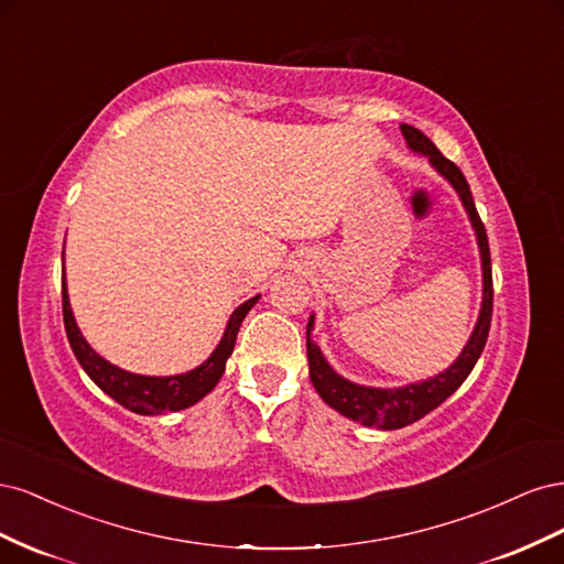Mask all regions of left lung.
Returning <instances> with one entry per match:
<instances>
[{
    "mask_svg": "<svg viewBox=\"0 0 564 564\" xmlns=\"http://www.w3.org/2000/svg\"><path fill=\"white\" fill-rule=\"evenodd\" d=\"M409 148L423 152L429 155L431 164L437 169V172L445 176L464 202V207L473 220V228L477 235V245H480L482 253V311L480 317H477L475 332L468 340V346L464 352L458 355V360L445 369L437 377L412 383L404 388H367V386H357L346 381L344 377L327 365L319 348L313 344L311 329H313V315L308 319V329H305V348H308V365H311V381L317 390V395L327 402L332 409H336L338 414H344L362 425H371V429H381V431H395L404 429V425L414 423L423 419L425 414H431L435 406L445 402L452 392L468 379V373L473 371L477 357H480L487 336H489V324H491V308H494V284H491V259H489V242H487V230L480 214L475 209V202L470 195V185L466 176L460 174V169L447 160L442 152L435 148V143L429 139V135L421 133L419 129L402 124L400 127Z\"/></svg>",
    "mask_w": 564,
    "mask_h": 564,
    "instance_id": "1",
    "label": "left lung"
}]
</instances>
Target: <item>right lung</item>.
<instances>
[{"mask_svg": "<svg viewBox=\"0 0 564 564\" xmlns=\"http://www.w3.org/2000/svg\"><path fill=\"white\" fill-rule=\"evenodd\" d=\"M259 296L245 301L240 308L230 315V322L226 327L224 338H220L218 348L212 352V357L197 369L178 373V377H139V373H129L104 360L87 340H84L82 332L77 329L70 301H67V289L63 278V322H65V334L70 340V348L77 357L82 369L89 373V379L104 390L108 395L119 402L122 406L131 409L135 414H166V412H178V409L193 406L199 402L207 392L214 390L218 379L224 377L228 357L232 355L237 332H240V324L247 317V313L253 308V303Z\"/></svg>", "mask_w": 564, "mask_h": 564, "instance_id": "obj_1", "label": "right lung"}]
</instances>
